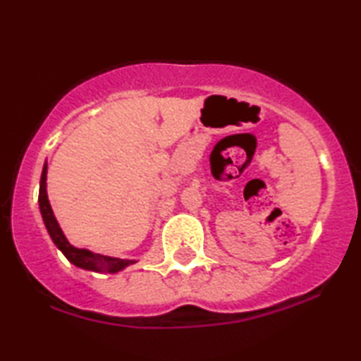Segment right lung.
I'll list each match as a JSON object with an SVG mask.
<instances>
[{"label":"right lung","instance_id":"right-lung-1","mask_svg":"<svg viewBox=\"0 0 361 361\" xmlns=\"http://www.w3.org/2000/svg\"><path fill=\"white\" fill-rule=\"evenodd\" d=\"M46 180H47V164H44V167H42L41 181H39V197H38L39 210H41L42 221H44V224H46L49 235H51L52 242L56 243L60 252L66 256V259L73 262V264L78 267L87 269V271L109 272V274L119 272L124 267L133 264V262H137L133 259L111 258V256H103L99 253H92L90 250L73 247L71 243L66 240V237L62 232V229H60L56 216H54V212H52L51 204H49V199H47Z\"/></svg>","mask_w":361,"mask_h":361}]
</instances>
